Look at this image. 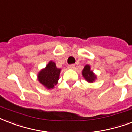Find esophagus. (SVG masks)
I'll use <instances>...</instances> for the list:
<instances>
[{"label":"esophagus","mask_w":132,"mask_h":132,"mask_svg":"<svg viewBox=\"0 0 132 132\" xmlns=\"http://www.w3.org/2000/svg\"><path fill=\"white\" fill-rule=\"evenodd\" d=\"M68 68H69V69H73L74 68H75V65H74V64H71V65H69Z\"/></svg>","instance_id":"1"}]
</instances>
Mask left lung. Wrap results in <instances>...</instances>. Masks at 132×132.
Masks as SVG:
<instances>
[{"label":"left lung","instance_id":"obj_1","mask_svg":"<svg viewBox=\"0 0 132 132\" xmlns=\"http://www.w3.org/2000/svg\"><path fill=\"white\" fill-rule=\"evenodd\" d=\"M82 76L87 82L89 83H93L97 78V76L95 73H94L93 71L91 70V67L89 64H87L84 66V69L82 71Z\"/></svg>","mask_w":132,"mask_h":132}]
</instances>
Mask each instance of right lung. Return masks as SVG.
<instances>
[{
    "label": "right lung",
    "instance_id": "right-lung-1",
    "mask_svg": "<svg viewBox=\"0 0 132 132\" xmlns=\"http://www.w3.org/2000/svg\"><path fill=\"white\" fill-rule=\"evenodd\" d=\"M61 69H59L54 61H50L46 66L38 73V80L47 89H51L58 83Z\"/></svg>",
    "mask_w": 132,
    "mask_h": 132
}]
</instances>
